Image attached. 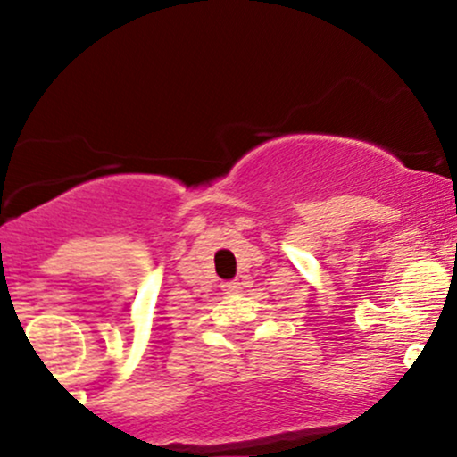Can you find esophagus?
Returning <instances> with one entry per match:
<instances>
[{"label":"esophagus","mask_w":457,"mask_h":457,"mask_svg":"<svg viewBox=\"0 0 457 457\" xmlns=\"http://www.w3.org/2000/svg\"><path fill=\"white\" fill-rule=\"evenodd\" d=\"M221 287H223L225 292H228V295H236V292L243 290V286H240V281H225Z\"/></svg>","instance_id":"1"}]
</instances>
